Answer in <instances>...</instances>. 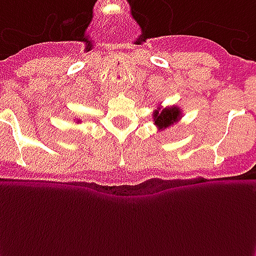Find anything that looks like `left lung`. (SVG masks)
I'll list each match as a JSON object with an SVG mask.
<instances>
[{
  "mask_svg": "<svg viewBox=\"0 0 256 256\" xmlns=\"http://www.w3.org/2000/svg\"><path fill=\"white\" fill-rule=\"evenodd\" d=\"M180 110L178 107H175V106L164 108L162 111L156 110L153 114L154 124L157 126L158 130H166L168 126H172V124L176 123L180 119Z\"/></svg>",
  "mask_w": 256,
  "mask_h": 256,
  "instance_id": "8db88e82",
  "label": "left lung"
}]
</instances>
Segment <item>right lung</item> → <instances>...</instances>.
Returning <instances> with one entry per match:
<instances>
[{"mask_svg":"<svg viewBox=\"0 0 256 256\" xmlns=\"http://www.w3.org/2000/svg\"><path fill=\"white\" fill-rule=\"evenodd\" d=\"M77 123H80V120H78V122H77Z\"/></svg>","mask_w":256,"mask_h":256,"instance_id":"obj_1","label":"right lung"}]
</instances>
